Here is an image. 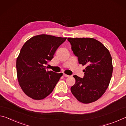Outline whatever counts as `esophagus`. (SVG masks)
<instances>
[{
    "instance_id": "1",
    "label": "esophagus",
    "mask_w": 126,
    "mask_h": 126,
    "mask_svg": "<svg viewBox=\"0 0 126 126\" xmlns=\"http://www.w3.org/2000/svg\"><path fill=\"white\" fill-rule=\"evenodd\" d=\"M63 76L64 77H69V75H66V74H63Z\"/></svg>"
}]
</instances>
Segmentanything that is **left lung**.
<instances>
[{
	"label": "left lung",
	"mask_w": 126,
	"mask_h": 126,
	"mask_svg": "<svg viewBox=\"0 0 126 126\" xmlns=\"http://www.w3.org/2000/svg\"><path fill=\"white\" fill-rule=\"evenodd\" d=\"M67 40L79 63L86 66L83 78L73 76L76 82L71 92L80 102H95L106 92L112 78V59L110 51L94 38H68Z\"/></svg>",
	"instance_id": "left-lung-1"
}]
</instances>
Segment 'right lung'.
Listing matches in <instances>:
<instances>
[{
	"mask_svg": "<svg viewBox=\"0 0 126 126\" xmlns=\"http://www.w3.org/2000/svg\"><path fill=\"white\" fill-rule=\"evenodd\" d=\"M66 38L40 34L24 44L16 59L18 80L23 91L35 100L43 99L50 94L63 73L46 71L47 63Z\"/></svg>",
	"mask_w": 126,
	"mask_h": 126,
	"instance_id": "1",
	"label": "right lung"
}]
</instances>
